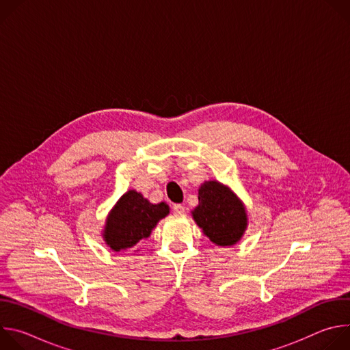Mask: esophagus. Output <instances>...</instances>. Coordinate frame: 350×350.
Here are the masks:
<instances>
[{"instance_id":"esophagus-1","label":"esophagus","mask_w":350,"mask_h":350,"mask_svg":"<svg viewBox=\"0 0 350 350\" xmlns=\"http://www.w3.org/2000/svg\"><path fill=\"white\" fill-rule=\"evenodd\" d=\"M184 212H185V208L183 205H180V204L173 205V213L174 215H183Z\"/></svg>"}]
</instances>
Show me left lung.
Listing matches in <instances>:
<instances>
[{
  "label": "left lung",
  "instance_id": "8db88e82",
  "mask_svg": "<svg viewBox=\"0 0 350 350\" xmlns=\"http://www.w3.org/2000/svg\"><path fill=\"white\" fill-rule=\"evenodd\" d=\"M193 221L215 245L232 246L247 228V212L238 195L226 184L209 180L198 189Z\"/></svg>",
  "mask_w": 350,
  "mask_h": 350
}]
</instances>
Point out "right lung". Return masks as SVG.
<instances>
[{
  "label": "right lung",
  "instance_id": "right-lung-1",
  "mask_svg": "<svg viewBox=\"0 0 350 350\" xmlns=\"http://www.w3.org/2000/svg\"><path fill=\"white\" fill-rule=\"evenodd\" d=\"M170 213L167 204H151L141 192H124L107 216L103 230L104 242L113 252L135 247L148 238L163 217Z\"/></svg>",
  "mask_w": 350,
  "mask_h": 350
}]
</instances>
